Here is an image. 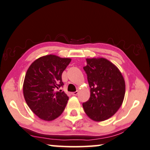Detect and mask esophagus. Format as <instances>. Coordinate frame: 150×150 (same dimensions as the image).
I'll return each mask as SVG.
<instances>
[{
  "label": "esophagus",
  "mask_w": 150,
  "mask_h": 150,
  "mask_svg": "<svg viewBox=\"0 0 150 150\" xmlns=\"http://www.w3.org/2000/svg\"><path fill=\"white\" fill-rule=\"evenodd\" d=\"M78 93H79L78 91H75V92H73V93H72L71 94H72V95H77Z\"/></svg>",
  "instance_id": "esophagus-1"
}]
</instances>
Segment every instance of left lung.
<instances>
[{
	"label": "left lung",
	"mask_w": 150,
	"mask_h": 150,
	"mask_svg": "<svg viewBox=\"0 0 150 150\" xmlns=\"http://www.w3.org/2000/svg\"><path fill=\"white\" fill-rule=\"evenodd\" d=\"M86 62L83 70L91 88V96L82 103L83 110L94 121L106 120L122 104L125 92L124 79L117 67L106 59H86Z\"/></svg>",
	"instance_id": "obj_1"
}]
</instances>
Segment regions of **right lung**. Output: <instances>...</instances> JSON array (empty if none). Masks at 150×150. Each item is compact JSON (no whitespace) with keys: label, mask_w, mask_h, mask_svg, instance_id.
Returning a JSON list of instances; mask_svg holds the SVG:
<instances>
[{"label":"right lung","mask_w":150,"mask_h":150,"mask_svg":"<svg viewBox=\"0 0 150 150\" xmlns=\"http://www.w3.org/2000/svg\"><path fill=\"white\" fill-rule=\"evenodd\" d=\"M69 58L49 55L33 62L23 83L24 97L32 112L45 121H52L63 112L69 97L61 90L62 74L71 62Z\"/></svg>","instance_id":"right-lung-1"}]
</instances>
